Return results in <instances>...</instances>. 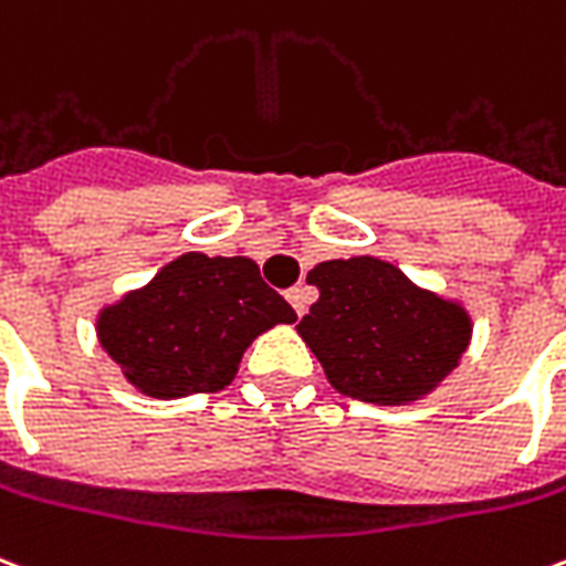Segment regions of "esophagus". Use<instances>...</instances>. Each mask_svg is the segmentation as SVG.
<instances>
[{
    "mask_svg": "<svg viewBox=\"0 0 566 566\" xmlns=\"http://www.w3.org/2000/svg\"><path fill=\"white\" fill-rule=\"evenodd\" d=\"M284 296H287V302L293 305V312L302 317V314H305V308H308V291H305L302 284H296V287H291V291L284 293Z\"/></svg>",
    "mask_w": 566,
    "mask_h": 566,
    "instance_id": "obj_1",
    "label": "esophagus"
}]
</instances>
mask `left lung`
Segmentation results:
<instances>
[{
	"instance_id": "obj_1",
	"label": "left lung",
	"mask_w": 566,
	"mask_h": 566,
	"mask_svg": "<svg viewBox=\"0 0 566 566\" xmlns=\"http://www.w3.org/2000/svg\"><path fill=\"white\" fill-rule=\"evenodd\" d=\"M321 291L296 332L340 395L403 407L457 368L472 321L463 305L424 291L398 266L361 254L308 273Z\"/></svg>"
}]
</instances>
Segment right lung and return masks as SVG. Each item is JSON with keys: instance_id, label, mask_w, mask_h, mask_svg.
Wrapping results in <instances>:
<instances>
[{"instance_id": "right-lung-1", "label": "right lung", "mask_w": 566, "mask_h": 566, "mask_svg": "<svg viewBox=\"0 0 566 566\" xmlns=\"http://www.w3.org/2000/svg\"><path fill=\"white\" fill-rule=\"evenodd\" d=\"M293 321L254 261L187 252L103 308L97 338L142 395L171 400L231 386L245 347Z\"/></svg>"}]
</instances>
